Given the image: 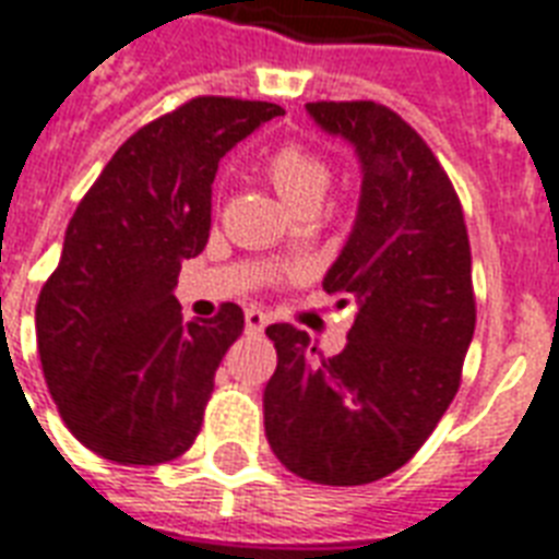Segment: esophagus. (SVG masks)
I'll return each instance as SVG.
<instances>
[{
  "label": "esophagus",
  "mask_w": 559,
  "mask_h": 559,
  "mask_svg": "<svg viewBox=\"0 0 559 559\" xmlns=\"http://www.w3.org/2000/svg\"><path fill=\"white\" fill-rule=\"evenodd\" d=\"M270 324V316L263 313V310H258V307H252V310H246V331L249 333H261L263 328Z\"/></svg>",
  "instance_id": "34e87169"
}]
</instances>
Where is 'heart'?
<instances>
[{
    "instance_id": "b5f03b06",
    "label": "heart",
    "mask_w": 559,
    "mask_h": 559,
    "mask_svg": "<svg viewBox=\"0 0 559 559\" xmlns=\"http://www.w3.org/2000/svg\"><path fill=\"white\" fill-rule=\"evenodd\" d=\"M270 179L275 191L298 211H316L331 191L333 168L322 153L301 142H289L270 156Z\"/></svg>"
}]
</instances>
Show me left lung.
<instances>
[{
  "label": "left lung",
  "instance_id": "1",
  "mask_svg": "<svg viewBox=\"0 0 559 559\" xmlns=\"http://www.w3.org/2000/svg\"><path fill=\"white\" fill-rule=\"evenodd\" d=\"M362 162L354 231L322 287L359 307L331 359L293 324H270L278 368L263 426L289 473L331 487L371 485L432 435L461 385L476 331L473 261L459 193L429 144L373 100L307 104Z\"/></svg>",
  "mask_w": 559,
  "mask_h": 559
}]
</instances>
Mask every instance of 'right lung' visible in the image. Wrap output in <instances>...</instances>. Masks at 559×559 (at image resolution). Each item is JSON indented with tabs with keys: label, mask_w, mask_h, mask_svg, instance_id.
<instances>
[{
	"label": "right lung",
	"mask_w": 559,
	"mask_h": 559,
	"mask_svg": "<svg viewBox=\"0 0 559 559\" xmlns=\"http://www.w3.org/2000/svg\"><path fill=\"white\" fill-rule=\"evenodd\" d=\"M284 109L200 95L133 133L66 228L37 301V350L69 432L116 464H165L200 435L243 310L182 322V261L209 243L211 182L240 139Z\"/></svg>",
	"instance_id": "add662e5"
}]
</instances>
